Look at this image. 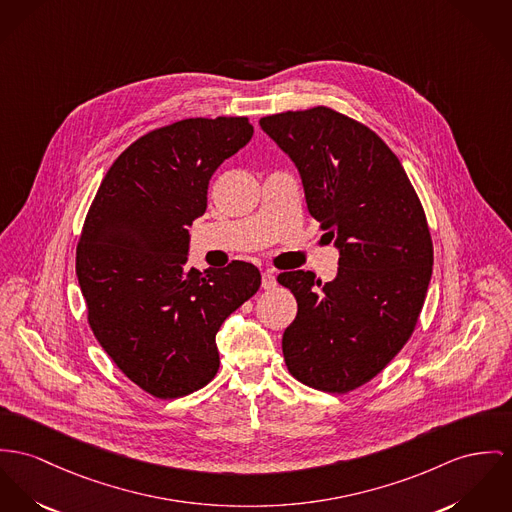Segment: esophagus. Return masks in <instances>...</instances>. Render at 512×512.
Here are the masks:
<instances>
[{"mask_svg":"<svg viewBox=\"0 0 512 512\" xmlns=\"http://www.w3.org/2000/svg\"><path fill=\"white\" fill-rule=\"evenodd\" d=\"M261 282H263V288H265V290H271V288H275V273H273V271H265V273H263V278H261Z\"/></svg>","mask_w":512,"mask_h":512,"instance_id":"34e87169","label":"esophagus"}]
</instances>
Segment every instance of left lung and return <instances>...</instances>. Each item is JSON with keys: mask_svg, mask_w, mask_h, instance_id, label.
I'll return each mask as SVG.
<instances>
[{"mask_svg": "<svg viewBox=\"0 0 512 512\" xmlns=\"http://www.w3.org/2000/svg\"><path fill=\"white\" fill-rule=\"evenodd\" d=\"M259 124L294 161L310 214L339 249L331 282L312 271L278 275L298 302L284 362L302 384L345 394L382 372L415 329L433 275L427 218L399 159L368 126L327 107Z\"/></svg>", "mask_w": 512, "mask_h": 512, "instance_id": "8db88e82", "label": "left lung"}]
</instances>
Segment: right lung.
I'll return each mask as SVG.
<instances>
[{
    "instance_id": "obj_1",
    "label": "right lung",
    "mask_w": 512,
    "mask_h": 512,
    "mask_svg": "<svg viewBox=\"0 0 512 512\" xmlns=\"http://www.w3.org/2000/svg\"><path fill=\"white\" fill-rule=\"evenodd\" d=\"M251 136L245 117L158 128L118 156L87 212L76 273L91 331L134 384L161 399L214 378L220 325L261 286L245 261L187 265L210 177Z\"/></svg>"
}]
</instances>
